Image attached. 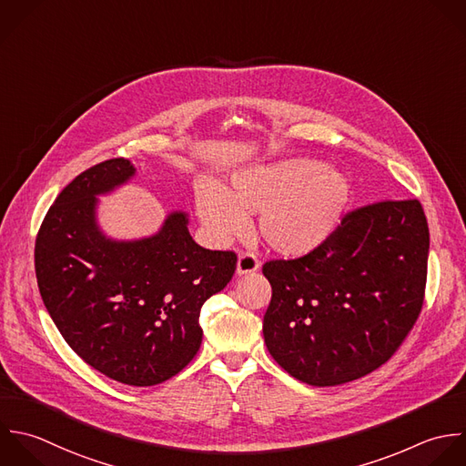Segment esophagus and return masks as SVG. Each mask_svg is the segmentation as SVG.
Returning a JSON list of instances; mask_svg holds the SVG:
<instances>
[{"label":"esophagus","mask_w":466,"mask_h":466,"mask_svg":"<svg viewBox=\"0 0 466 466\" xmlns=\"http://www.w3.org/2000/svg\"><path fill=\"white\" fill-rule=\"evenodd\" d=\"M256 270H259V261H258V258L254 254L245 252V254H241L238 258V265H236L238 276H247V274H252Z\"/></svg>","instance_id":"obj_1"}]
</instances>
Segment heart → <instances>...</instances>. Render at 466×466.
I'll return each mask as SVG.
<instances>
[{"label":"heart","mask_w":466,"mask_h":466,"mask_svg":"<svg viewBox=\"0 0 466 466\" xmlns=\"http://www.w3.org/2000/svg\"><path fill=\"white\" fill-rule=\"evenodd\" d=\"M350 198L349 177L321 161L281 159L232 176L227 190L210 181L196 187V210L216 241H227L258 216L261 239L281 256H305L338 227Z\"/></svg>","instance_id":"obj_1"}]
</instances>
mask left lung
I'll use <instances>...</instances> for the list:
<instances>
[{"mask_svg": "<svg viewBox=\"0 0 466 466\" xmlns=\"http://www.w3.org/2000/svg\"><path fill=\"white\" fill-rule=\"evenodd\" d=\"M429 247L418 199L381 201L349 212L307 256L265 263L270 356L312 387L343 385L380 369L421 312Z\"/></svg>", "mask_w": 466, "mask_h": 466, "instance_id": "left-lung-1", "label": "left lung"}]
</instances>
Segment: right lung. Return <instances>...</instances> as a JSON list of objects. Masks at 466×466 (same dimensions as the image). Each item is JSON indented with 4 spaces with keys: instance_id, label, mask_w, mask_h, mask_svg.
Masks as SVG:
<instances>
[{
    "instance_id": "right-lung-1",
    "label": "right lung",
    "mask_w": 466,
    "mask_h": 466,
    "mask_svg": "<svg viewBox=\"0 0 466 466\" xmlns=\"http://www.w3.org/2000/svg\"><path fill=\"white\" fill-rule=\"evenodd\" d=\"M134 176L132 161L114 157L70 181L41 223L34 261L41 299L68 347L110 380L152 387L198 354L201 307L232 279L238 258L199 247L183 210L152 236L108 238L97 198Z\"/></svg>"
}]
</instances>
